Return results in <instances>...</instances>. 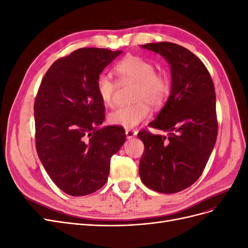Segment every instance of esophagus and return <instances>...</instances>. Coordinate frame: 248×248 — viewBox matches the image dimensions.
Wrapping results in <instances>:
<instances>
[{
    "label": "esophagus",
    "instance_id": "obj_1",
    "mask_svg": "<svg viewBox=\"0 0 248 248\" xmlns=\"http://www.w3.org/2000/svg\"><path fill=\"white\" fill-rule=\"evenodd\" d=\"M137 131L136 130H131V129H126V131H125V134H126V138L128 139V140H130V139H132V138H134L137 136Z\"/></svg>",
    "mask_w": 248,
    "mask_h": 248
}]
</instances>
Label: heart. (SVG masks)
Here are the masks:
<instances>
[{"label":"heart","mask_w":248,"mask_h":248,"mask_svg":"<svg viewBox=\"0 0 248 248\" xmlns=\"http://www.w3.org/2000/svg\"><path fill=\"white\" fill-rule=\"evenodd\" d=\"M116 72L123 82L137 86L133 93L136 103L121 107L108 115L111 125L130 129L139 125L150 115V107H159L170 93V80L164 73L156 72L155 65L138 56H129L116 66ZM96 90L101 101L108 107L115 103L116 82L106 73H101L96 80Z\"/></svg>","instance_id":"heart-1"}]
</instances>
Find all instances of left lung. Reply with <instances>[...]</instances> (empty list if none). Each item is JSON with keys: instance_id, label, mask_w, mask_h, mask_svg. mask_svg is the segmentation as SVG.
Returning <instances> with one entry per match:
<instances>
[{"instance_id": "obj_1", "label": "left lung", "mask_w": 248, "mask_h": 248, "mask_svg": "<svg viewBox=\"0 0 248 248\" xmlns=\"http://www.w3.org/2000/svg\"><path fill=\"white\" fill-rule=\"evenodd\" d=\"M141 47L157 52L170 64L171 85L167 103L149 124L168 136L138 134L145 145L140 177L150 189L176 193L200 178L215 146L214 85L206 66L187 48L171 42Z\"/></svg>"}]
</instances>
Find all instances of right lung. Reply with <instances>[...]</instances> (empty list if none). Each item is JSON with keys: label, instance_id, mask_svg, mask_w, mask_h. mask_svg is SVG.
<instances>
[{"label": "right lung", "instance_id": "obj_1", "mask_svg": "<svg viewBox=\"0 0 248 248\" xmlns=\"http://www.w3.org/2000/svg\"><path fill=\"white\" fill-rule=\"evenodd\" d=\"M121 54L95 47L73 51L49 67L37 93V153L52 182L69 196L100 189L110 157L125 142L121 127L100 126L104 104L96 90L97 78Z\"/></svg>", "mask_w": 248, "mask_h": 248}]
</instances>
